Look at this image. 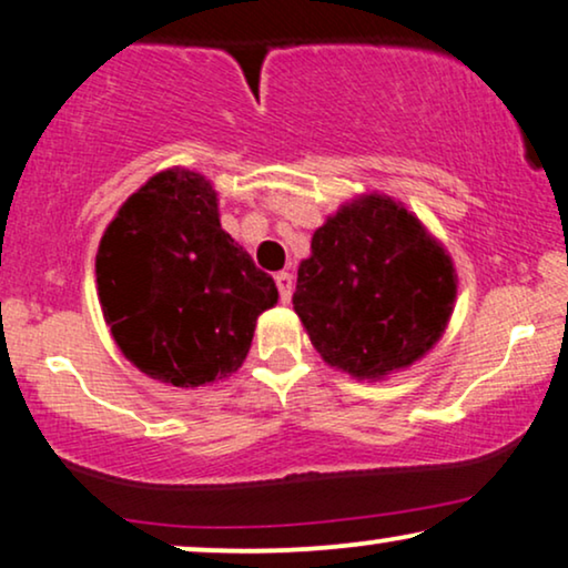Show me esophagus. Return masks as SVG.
Wrapping results in <instances>:
<instances>
[{"label":"esophagus","mask_w":568,"mask_h":568,"mask_svg":"<svg viewBox=\"0 0 568 568\" xmlns=\"http://www.w3.org/2000/svg\"><path fill=\"white\" fill-rule=\"evenodd\" d=\"M276 286H278V297H282V302H290V297H292V274H286V271H278Z\"/></svg>","instance_id":"1"}]
</instances>
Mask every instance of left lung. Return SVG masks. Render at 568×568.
<instances>
[{
	"label": "left lung",
	"mask_w": 568,
	"mask_h": 568,
	"mask_svg": "<svg viewBox=\"0 0 568 568\" xmlns=\"http://www.w3.org/2000/svg\"><path fill=\"white\" fill-rule=\"evenodd\" d=\"M310 251L292 305L331 367L383 379L445 333L457 292L453 261L398 201L354 199L315 230Z\"/></svg>",
	"instance_id": "left-lung-1"
}]
</instances>
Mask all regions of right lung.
Returning a JSON list of instances; mask_svg holds the SVG:
<instances>
[{
  "label": "right lung",
  "mask_w": 568,
  "mask_h": 568,
  "mask_svg": "<svg viewBox=\"0 0 568 568\" xmlns=\"http://www.w3.org/2000/svg\"><path fill=\"white\" fill-rule=\"evenodd\" d=\"M98 297L123 356L160 383L235 372L276 284L220 224L204 175L173 168L131 193L100 240Z\"/></svg>",
  "instance_id": "right-lung-1"
}]
</instances>
